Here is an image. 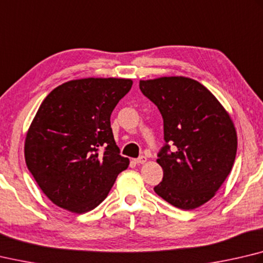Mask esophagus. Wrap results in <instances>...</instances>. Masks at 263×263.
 Returning a JSON list of instances; mask_svg holds the SVG:
<instances>
[{
    "label": "esophagus",
    "instance_id": "34e87169",
    "mask_svg": "<svg viewBox=\"0 0 263 263\" xmlns=\"http://www.w3.org/2000/svg\"><path fill=\"white\" fill-rule=\"evenodd\" d=\"M133 162H135L136 164H144L147 162V157L146 156H140V157H138V159L133 160Z\"/></svg>",
    "mask_w": 263,
    "mask_h": 263
}]
</instances>
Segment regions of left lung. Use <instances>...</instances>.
Wrapping results in <instances>:
<instances>
[{
	"label": "left lung",
	"mask_w": 263,
	"mask_h": 263,
	"mask_svg": "<svg viewBox=\"0 0 263 263\" xmlns=\"http://www.w3.org/2000/svg\"><path fill=\"white\" fill-rule=\"evenodd\" d=\"M139 87L163 117L166 145L156 160L163 179L155 193L184 211L202 206L216 194L236 159L230 115L211 90L187 77L140 80ZM168 142H174L175 151Z\"/></svg>",
	"instance_id": "8db88e82"
}]
</instances>
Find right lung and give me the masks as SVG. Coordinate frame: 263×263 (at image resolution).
<instances>
[{"label":"right lung","instance_id":"add662e5","mask_svg":"<svg viewBox=\"0 0 263 263\" xmlns=\"http://www.w3.org/2000/svg\"><path fill=\"white\" fill-rule=\"evenodd\" d=\"M132 84L124 78L70 80L40 104L24 154L39 187L56 206L76 214L92 211L130 164L119 155L110 115Z\"/></svg>","mask_w":263,"mask_h":263}]
</instances>
